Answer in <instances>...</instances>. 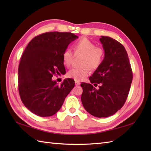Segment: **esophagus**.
Returning <instances> with one entry per match:
<instances>
[{"label": "esophagus", "mask_w": 151, "mask_h": 151, "mask_svg": "<svg viewBox=\"0 0 151 151\" xmlns=\"http://www.w3.org/2000/svg\"><path fill=\"white\" fill-rule=\"evenodd\" d=\"M80 84H81V82H78V81H75V85H76V86H79Z\"/></svg>", "instance_id": "esophagus-1"}]
</instances>
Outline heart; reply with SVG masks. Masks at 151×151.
<instances>
[{
  "label": "heart",
  "mask_w": 151,
  "mask_h": 151,
  "mask_svg": "<svg viewBox=\"0 0 151 151\" xmlns=\"http://www.w3.org/2000/svg\"><path fill=\"white\" fill-rule=\"evenodd\" d=\"M74 50L76 53L84 54L81 67H75L67 73L69 78L76 81H81L89 75L90 68L93 70L97 69L101 65L104 58V50L100 47L86 37L81 38L74 45ZM63 62L65 66L69 67L72 65L73 54L72 51L67 49L63 53Z\"/></svg>",
  "instance_id": "obj_1"
}]
</instances>
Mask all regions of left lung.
I'll return each instance as SVG.
<instances>
[{"mask_svg": "<svg viewBox=\"0 0 151 151\" xmlns=\"http://www.w3.org/2000/svg\"><path fill=\"white\" fill-rule=\"evenodd\" d=\"M100 41L104 50L101 65L89 78L90 84L82 82V103L85 110L97 117H107L120 110L129 95L132 71L124 46L108 36ZM100 83L97 90L92 85Z\"/></svg>", "mask_w": 151, "mask_h": 151, "instance_id": "obj_1", "label": "left lung"}]
</instances>
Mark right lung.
Segmentation results:
<instances>
[{
	"instance_id": "1",
	"label": "right lung",
	"mask_w": 151,
	"mask_h": 151,
	"mask_svg": "<svg viewBox=\"0 0 151 151\" xmlns=\"http://www.w3.org/2000/svg\"><path fill=\"white\" fill-rule=\"evenodd\" d=\"M78 36L70 32H50L36 36L25 49L18 69V88L22 103L40 117L55 114L75 86L72 78L58 85L52 77L65 71L62 56Z\"/></svg>"
}]
</instances>
